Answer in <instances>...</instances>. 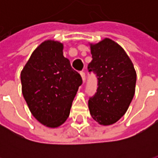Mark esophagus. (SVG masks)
Instances as JSON below:
<instances>
[{
    "label": "esophagus",
    "instance_id": "34e87169",
    "mask_svg": "<svg viewBox=\"0 0 158 158\" xmlns=\"http://www.w3.org/2000/svg\"><path fill=\"white\" fill-rule=\"evenodd\" d=\"M80 75H81V78H82L83 82H85V72H80Z\"/></svg>",
    "mask_w": 158,
    "mask_h": 158
}]
</instances>
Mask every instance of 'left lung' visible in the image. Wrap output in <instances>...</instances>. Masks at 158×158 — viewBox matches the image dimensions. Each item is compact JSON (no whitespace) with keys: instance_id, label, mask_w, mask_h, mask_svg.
I'll return each instance as SVG.
<instances>
[{"instance_id":"8db88e82","label":"left lung","mask_w":158,"mask_h":158,"mask_svg":"<svg viewBox=\"0 0 158 158\" xmlns=\"http://www.w3.org/2000/svg\"><path fill=\"white\" fill-rule=\"evenodd\" d=\"M90 52L88 70L96 74L98 87L89 100V113L101 125H111L129 108L135 91L136 72L125 51L111 39L90 44Z\"/></svg>"}]
</instances>
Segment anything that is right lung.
I'll return each mask as SVG.
<instances>
[{
	"instance_id": "1",
	"label": "right lung",
	"mask_w": 158,
	"mask_h": 158,
	"mask_svg": "<svg viewBox=\"0 0 158 158\" xmlns=\"http://www.w3.org/2000/svg\"><path fill=\"white\" fill-rule=\"evenodd\" d=\"M63 45L45 40L33 52L21 72L23 96L32 115L56 128L69 118L82 78L63 56Z\"/></svg>"
}]
</instances>
